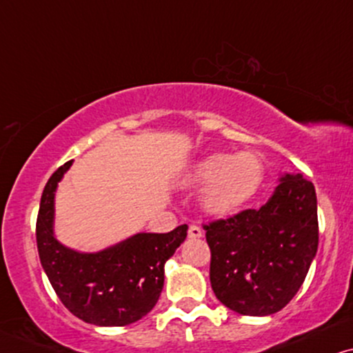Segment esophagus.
I'll use <instances>...</instances> for the list:
<instances>
[{
  "mask_svg": "<svg viewBox=\"0 0 353 353\" xmlns=\"http://www.w3.org/2000/svg\"><path fill=\"white\" fill-rule=\"evenodd\" d=\"M201 236H203V231L199 228V225H190L189 228V237L190 239H200Z\"/></svg>",
  "mask_w": 353,
  "mask_h": 353,
  "instance_id": "34e87169",
  "label": "esophagus"
}]
</instances>
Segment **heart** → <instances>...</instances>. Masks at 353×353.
Masks as SVG:
<instances>
[{"mask_svg": "<svg viewBox=\"0 0 353 353\" xmlns=\"http://www.w3.org/2000/svg\"><path fill=\"white\" fill-rule=\"evenodd\" d=\"M265 179V168L255 153H214L194 164L182 184L201 187L200 205L206 213L224 216L252 199Z\"/></svg>", "mask_w": 353, "mask_h": 353, "instance_id": "obj_1", "label": "heart"}]
</instances>
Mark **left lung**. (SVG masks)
<instances>
[{"instance_id": "left-lung-1", "label": "left lung", "mask_w": 353, "mask_h": 353, "mask_svg": "<svg viewBox=\"0 0 353 353\" xmlns=\"http://www.w3.org/2000/svg\"><path fill=\"white\" fill-rule=\"evenodd\" d=\"M205 231L219 302L247 316L278 313L299 292L316 255L314 185L302 174H284L260 210L213 221Z\"/></svg>"}]
</instances>
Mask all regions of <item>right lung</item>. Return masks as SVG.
<instances>
[{
  "label": "right lung",
  "instance_id": "obj_1",
  "mask_svg": "<svg viewBox=\"0 0 353 353\" xmlns=\"http://www.w3.org/2000/svg\"><path fill=\"white\" fill-rule=\"evenodd\" d=\"M72 161L46 182L37 218V247L54 292L74 316L95 326H128L157 305L164 265L185 241L187 224L168 234L139 232L100 252H77L54 236V192Z\"/></svg>",
  "mask_w": 353,
  "mask_h": 353
}]
</instances>
